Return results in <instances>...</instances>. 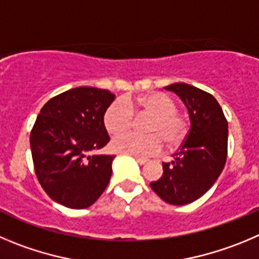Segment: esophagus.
I'll use <instances>...</instances> for the list:
<instances>
[{"label": "esophagus", "mask_w": 259, "mask_h": 259, "mask_svg": "<svg viewBox=\"0 0 259 259\" xmlns=\"http://www.w3.org/2000/svg\"><path fill=\"white\" fill-rule=\"evenodd\" d=\"M134 158L137 159V162L139 163V165H146V163H147V159L141 158V157H135V156H134Z\"/></svg>", "instance_id": "esophagus-1"}]
</instances>
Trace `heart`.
I'll return each instance as SVG.
<instances>
[{"label": "heart", "mask_w": 259, "mask_h": 259, "mask_svg": "<svg viewBox=\"0 0 259 259\" xmlns=\"http://www.w3.org/2000/svg\"><path fill=\"white\" fill-rule=\"evenodd\" d=\"M138 113H152L154 118L149 123V136L136 133L120 135L128 130L134 123V110ZM175 101L161 92L144 94L135 100L118 98L111 103L105 112V126L110 134H118L111 142V148L115 152L132 154L147 158L159 153L163 141L168 146H176L185 138V122L176 113Z\"/></svg>", "instance_id": "obj_1"}]
</instances>
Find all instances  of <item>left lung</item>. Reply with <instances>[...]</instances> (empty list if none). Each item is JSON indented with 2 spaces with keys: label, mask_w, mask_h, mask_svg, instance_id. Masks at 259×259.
I'll use <instances>...</instances> for the list:
<instances>
[{
  "label": "left lung",
  "mask_w": 259,
  "mask_h": 259,
  "mask_svg": "<svg viewBox=\"0 0 259 259\" xmlns=\"http://www.w3.org/2000/svg\"><path fill=\"white\" fill-rule=\"evenodd\" d=\"M188 108L190 129L174 159L151 188L161 199L184 206L206 194L224 170L228 157V121L212 94L185 83L165 87Z\"/></svg>",
  "instance_id": "1"
}]
</instances>
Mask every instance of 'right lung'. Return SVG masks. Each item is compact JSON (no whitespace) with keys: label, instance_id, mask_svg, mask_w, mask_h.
Segmentation results:
<instances>
[{"label":"right lung","instance_id":"right-lung-1","mask_svg":"<svg viewBox=\"0 0 259 259\" xmlns=\"http://www.w3.org/2000/svg\"><path fill=\"white\" fill-rule=\"evenodd\" d=\"M107 89L78 87L46 103L30 133L35 175L45 192L72 209L92 206L107 188L115 156L93 154L110 142Z\"/></svg>","mask_w":259,"mask_h":259}]
</instances>
